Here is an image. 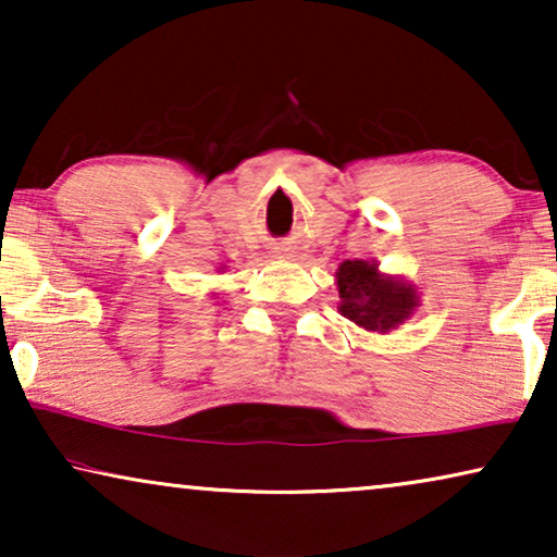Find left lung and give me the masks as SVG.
<instances>
[{
    "mask_svg": "<svg viewBox=\"0 0 557 557\" xmlns=\"http://www.w3.org/2000/svg\"><path fill=\"white\" fill-rule=\"evenodd\" d=\"M339 314L368 332L387 334L416 314L421 294L403 276L380 271L375 261H342L337 273Z\"/></svg>",
    "mask_w": 557,
    "mask_h": 557,
    "instance_id": "1",
    "label": "left lung"
}]
</instances>
